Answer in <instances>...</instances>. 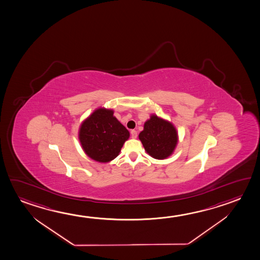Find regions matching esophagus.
Listing matches in <instances>:
<instances>
[{"label":"esophagus","mask_w":260,"mask_h":260,"mask_svg":"<svg viewBox=\"0 0 260 260\" xmlns=\"http://www.w3.org/2000/svg\"><path fill=\"white\" fill-rule=\"evenodd\" d=\"M131 137H132V138H137V132L136 130H132V131H131Z\"/></svg>","instance_id":"esophagus-1"}]
</instances>
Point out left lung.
<instances>
[{
  "label": "left lung",
  "mask_w": 260,
  "mask_h": 260,
  "mask_svg": "<svg viewBox=\"0 0 260 260\" xmlns=\"http://www.w3.org/2000/svg\"><path fill=\"white\" fill-rule=\"evenodd\" d=\"M139 139L150 156L163 160L174 153L178 143V134L171 122L154 114L144 124Z\"/></svg>",
  "instance_id": "8db88e82"
}]
</instances>
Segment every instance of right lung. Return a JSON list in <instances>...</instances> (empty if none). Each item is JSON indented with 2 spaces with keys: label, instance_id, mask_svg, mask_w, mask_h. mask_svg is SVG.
I'll use <instances>...</instances> for the list:
<instances>
[{
  "label": "right lung",
  "instance_id": "add662e5",
  "mask_svg": "<svg viewBox=\"0 0 260 260\" xmlns=\"http://www.w3.org/2000/svg\"><path fill=\"white\" fill-rule=\"evenodd\" d=\"M130 134L114 116L113 109L99 107L81 123L79 141L86 155L100 162L108 163L118 156Z\"/></svg>",
  "mask_w": 260,
  "mask_h": 260
}]
</instances>
